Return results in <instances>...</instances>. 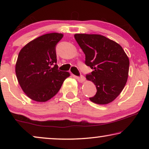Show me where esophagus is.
Wrapping results in <instances>:
<instances>
[{
	"label": "esophagus",
	"instance_id": "esophagus-1",
	"mask_svg": "<svg viewBox=\"0 0 149 149\" xmlns=\"http://www.w3.org/2000/svg\"><path fill=\"white\" fill-rule=\"evenodd\" d=\"M77 79L79 82L82 83L85 81V77L83 76V75H81V76H79V77H77Z\"/></svg>",
	"mask_w": 149,
	"mask_h": 149
}]
</instances>
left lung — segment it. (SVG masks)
<instances>
[{
	"instance_id": "8db88e82",
	"label": "left lung",
	"mask_w": 149,
	"mask_h": 149,
	"mask_svg": "<svg viewBox=\"0 0 149 149\" xmlns=\"http://www.w3.org/2000/svg\"><path fill=\"white\" fill-rule=\"evenodd\" d=\"M74 37L85 54V64L93 70L86 75L97 90L90 100L98 104L112 102L127 82L130 66L127 54L119 44L103 35L81 33Z\"/></svg>"
}]
</instances>
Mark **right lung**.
I'll return each mask as SVG.
<instances>
[{"label":"right lung","mask_w":149,"mask_h":149,"mask_svg":"<svg viewBox=\"0 0 149 149\" xmlns=\"http://www.w3.org/2000/svg\"><path fill=\"white\" fill-rule=\"evenodd\" d=\"M63 34H45L28 42L19 52L16 74L22 90L30 99L46 102L59 91L70 74L58 70L56 46Z\"/></svg>","instance_id":"obj_1"}]
</instances>
